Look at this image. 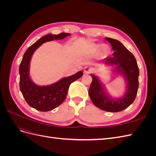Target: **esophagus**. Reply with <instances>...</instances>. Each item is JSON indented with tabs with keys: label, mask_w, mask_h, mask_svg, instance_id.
<instances>
[{
	"label": "esophagus",
	"mask_w": 156,
	"mask_h": 156,
	"mask_svg": "<svg viewBox=\"0 0 156 156\" xmlns=\"http://www.w3.org/2000/svg\"><path fill=\"white\" fill-rule=\"evenodd\" d=\"M93 72V68L89 66H87L84 69V73H90Z\"/></svg>",
	"instance_id": "esophagus-1"
}]
</instances>
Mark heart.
Wrapping results in <instances>:
<instances>
[{
    "mask_svg": "<svg viewBox=\"0 0 156 156\" xmlns=\"http://www.w3.org/2000/svg\"><path fill=\"white\" fill-rule=\"evenodd\" d=\"M103 49V54L106 55L108 53V49L107 47L103 45H101V44H96V45H94L92 47V50L95 52L99 51L100 50Z\"/></svg>",
    "mask_w": 156,
    "mask_h": 156,
    "instance_id": "b5f03b06",
    "label": "heart"
}]
</instances>
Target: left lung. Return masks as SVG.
<instances>
[{
	"instance_id": "1",
	"label": "left lung",
	"mask_w": 156,
	"mask_h": 156,
	"mask_svg": "<svg viewBox=\"0 0 156 156\" xmlns=\"http://www.w3.org/2000/svg\"><path fill=\"white\" fill-rule=\"evenodd\" d=\"M105 40L111 44L115 52L103 62L105 65L115 66L114 72L124 77L126 84L125 93L120 98H112L99 78L90 74L92 82L88 94L94 105L105 111L116 112L126 109L134 101L139 88V70L135 56L120 41L110 37H105Z\"/></svg>"
}]
</instances>
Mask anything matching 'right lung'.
<instances>
[{"label":"right lung","instance_id":"1","mask_svg":"<svg viewBox=\"0 0 156 156\" xmlns=\"http://www.w3.org/2000/svg\"><path fill=\"white\" fill-rule=\"evenodd\" d=\"M70 35L69 33L65 32L57 35H45L29 47L23 55L19 69L20 90L28 104L37 111H49L60 105L66 98L70 84L83 75L82 71H79L74 75L64 77L58 81L47 86L37 85L30 77V62L35 51L45 42L62 40Z\"/></svg>","mask_w":156,"mask_h":156}]
</instances>
